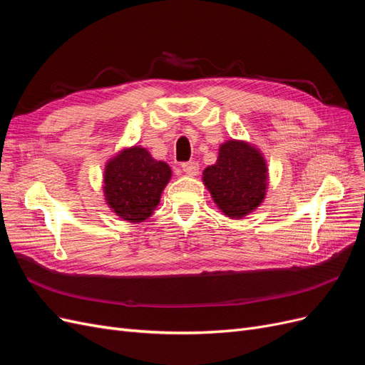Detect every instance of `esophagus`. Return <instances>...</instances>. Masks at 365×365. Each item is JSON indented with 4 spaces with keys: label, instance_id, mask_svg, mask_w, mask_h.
I'll list each match as a JSON object with an SVG mask.
<instances>
[{
    "label": "esophagus",
    "instance_id": "34e87169",
    "mask_svg": "<svg viewBox=\"0 0 365 365\" xmlns=\"http://www.w3.org/2000/svg\"><path fill=\"white\" fill-rule=\"evenodd\" d=\"M181 169L189 176H195V175H197V172H200V165H197V163H195V161H190V163H184L181 165Z\"/></svg>",
    "mask_w": 365,
    "mask_h": 365
}]
</instances>
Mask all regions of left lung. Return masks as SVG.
Masks as SVG:
<instances>
[{
    "mask_svg": "<svg viewBox=\"0 0 365 365\" xmlns=\"http://www.w3.org/2000/svg\"><path fill=\"white\" fill-rule=\"evenodd\" d=\"M268 178V164L260 149L235 138L219 146L216 163L202 172V182L216 207L230 219H244L263 202Z\"/></svg>",
    "mask_w": 365,
    "mask_h": 365,
    "instance_id": "obj_1",
    "label": "left lung"
}]
</instances>
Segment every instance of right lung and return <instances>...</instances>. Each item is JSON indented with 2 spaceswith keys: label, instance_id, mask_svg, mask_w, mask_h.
<instances>
[{
  "label": "right lung",
  "instance_id": "1",
  "mask_svg": "<svg viewBox=\"0 0 365 365\" xmlns=\"http://www.w3.org/2000/svg\"><path fill=\"white\" fill-rule=\"evenodd\" d=\"M170 178L169 164L153 158L146 148H125L105 164V202L121 220L140 224L153 215Z\"/></svg>",
  "mask_w": 365,
  "mask_h": 365
}]
</instances>
